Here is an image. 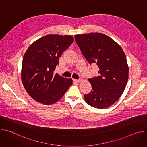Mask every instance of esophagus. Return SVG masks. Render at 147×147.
<instances>
[{
	"mask_svg": "<svg viewBox=\"0 0 147 147\" xmlns=\"http://www.w3.org/2000/svg\"><path fill=\"white\" fill-rule=\"evenodd\" d=\"M73 81H74V82H76L78 83V82H80L81 80H80V79H74V80H73Z\"/></svg>",
	"mask_w": 147,
	"mask_h": 147,
	"instance_id": "obj_1",
	"label": "esophagus"
}]
</instances>
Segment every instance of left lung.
I'll use <instances>...</instances> for the list:
<instances>
[{
    "instance_id": "left-lung-1",
    "label": "left lung",
    "mask_w": 147,
    "mask_h": 147,
    "mask_svg": "<svg viewBox=\"0 0 147 147\" xmlns=\"http://www.w3.org/2000/svg\"><path fill=\"white\" fill-rule=\"evenodd\" d=\"M76 42L89 63L97 65L99 76L89 78L90 93L84 95L89 105L107 108L122 95L129 78L126 57L120 46L108 36L90 33L74 36Z\"/></svg>"
}]
</instances>
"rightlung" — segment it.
Here are the masks:
<instances>
[{
	"instance_id": "obj_1",
	"label": "right lung",
	"mask_w": 147,
	"mask_h": 147,
	"mask_svg": "<svg viewBox=\"0 0 147 147\" xmlns=\"http://www.w3.org/2000/svg\"><path fill=\"white\" fill-rule=\"evenodd\" d=\"M74 42L71 35H47L32 43L23 59L22 80L35 100L44 105L60 100L71 86V78L55 74L61 54Z\"/></svg>"
}]
</instances>
